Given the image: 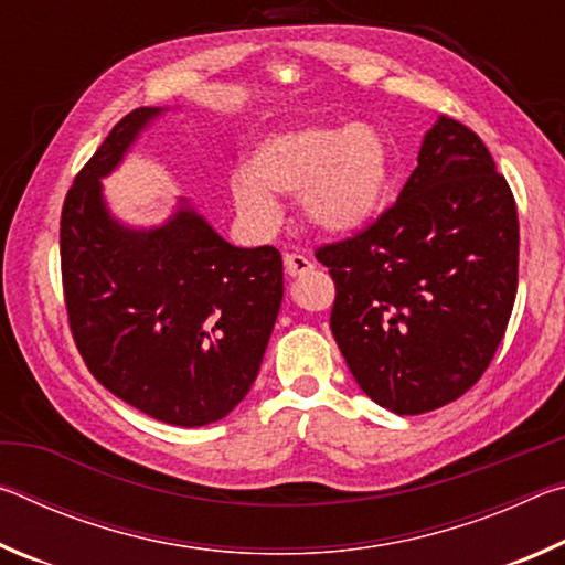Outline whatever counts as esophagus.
<instances>
[{
  "label": "esophagus",
  "mask_w": 565,
  "mask_h": 565,
  "mask_svg": "<svg viewBox=\"0 0 565 565\" xmlns=\"http://www.w3.org/2000/svg\"><path fill=\"white\" fill-rule=\"evenodd\" d=\"M284 269L289 276H303L313 269V264L306 259L303 254H286L284 256Z\"/></svg>",
  "instance_id": "1"
}]
</instances>
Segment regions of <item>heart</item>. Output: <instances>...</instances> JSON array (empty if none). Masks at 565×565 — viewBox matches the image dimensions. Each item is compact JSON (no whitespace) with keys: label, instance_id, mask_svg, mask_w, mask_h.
<instances>
[{"label":"heart","instance_id":"1","mask_svg":"<svg viewBox=\"0 0 565 565\" xmlns=\"http://www.w3.org/2000/svg\"><path fill=\"white\" fill-rule=\"evenodd\" d=\"M391 181L388 149L369 124L296 127L274 131L232 174L238 216L259 234L281 224L274 194L299 196L306 224L329 236H349L376 222Z\"/></svg>","mask_w":565,"mask_h":565}]
</instances>
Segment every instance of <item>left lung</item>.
Listing matches in <instances>:
<instances>
[{
    "mask_svg": "<svg viewBox=\"0 0 565 565\" xmlns=\"http://www.w3.org/2000/svg\"><path fill=\"white\" fill-rule=\"evenodd\" d=\"M337 284L331 333L363 394L398 416L463 396L509 327L519 214L491 151L451 117L426 131L398 202L321 246Z\"/></svg>",
    "mask_w": 565,
    "mask_h": 565,
    "instance_id": "left-lung-1",
    "label": "left lung"
}]
</instances>
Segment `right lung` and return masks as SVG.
I'll use <instances>...</instances> for the list:
<instances>
[{"label":"right lung","instance_id":"obj_1","mask_svg":"<svg viewBox=\"0 0 565 565\" xmlns=\"http://www.w3.org/2000/svg\"><path fill=\"white\" fill-rule=\"evenodd\" d=\"M164 111L127 114L76 174L62 209V281L94 379L141 414L194 428L234 411L259 376L284 264L274 246L228 244L186 199L149 228L109 212L102 179Z\"/></svg>","mask_w":565,"mask_h":565}]
</instances>
